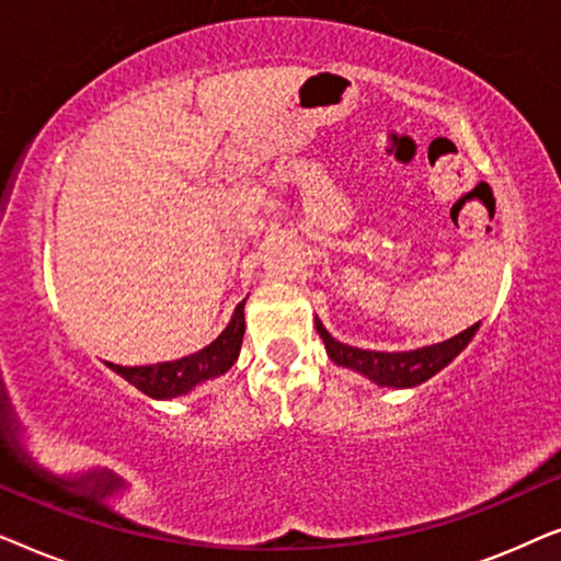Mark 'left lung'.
<instances>
[{
    "label": "left lung",
    "mask_w": 561,
    "mask_h": 561,
    "mask_svg": "<svg viewBox=\"0 0 561 561\" xmlns=\"http://www.w3.org/2000/svg\"><path fill=\"white\" fill-rule=\"evenodd\" d=\"M478 327L480 324L467 327L465 332H459L447 342L432 344V347H421L411 352H375V350H359V347H350V344L336 342L317 319V332L321 334V340L327 344L329 357H332L336 365L357 370L359 375H365V378L378 382V386H388V388L421 386V382L439 373L442 367H447L451 359H455L459 352L470 344L474 332H478Z\"/></svg>",
    "instance_id": "left-lung-1"
}]
</instances>
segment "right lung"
<instances>
[{"instance_id":"obj_1","label":"right lung","mask_w":561,"mask_h":561,"mask_svg":"<svg viewBox=\"0 0 561 561\" xmlns=\"http://www.w3.org/2000/svg\"><path fill=\"white\" fill-rule=\"evenodd\" d=\"M244 336V301L237 304L234 317L229 321L225 332L214 340L209 347L194 352V355L173 359V363H158V365H142V367H125V365H110V370L122 375L127 382H133L137 390H142L150 398H173L181 393H188L198 382L225 375L229 367L234 365L237 355H240Z\"/></svg>"}]
</instances>
